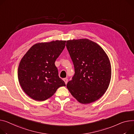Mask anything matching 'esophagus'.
Masks as SVG:
<instances>
[{
    "label": "esophagus",
    "mask_w": 134,
    "mask_h": 134,
    "mask_svg": "<svg viewBox=\"0 0 134 134\" xmlns=\"http://www.w3.org/2000/svg\"><path fill=\"white\" fill-rule=\"evenodd\" d=\"M64 81H65V83H66V84H67V82H68V79H66V78L64 79Z\"/></svg>",
    "instance_id": "esophagus-1"
}]
</instances>
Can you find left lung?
I'll return each mask as SVG.
<instances>
[{
  "mask_svg": "<svg viewBox=\"0 0 134 134\" xmlns=\"http://www.w3.org/2000/svg\"><path fill=\"white\" fill-rule=\"evenodd\" d=\"M66 47L75 70L72 80L67 84L68 91L83 104L99 99L110 81L108 56L99 44L87 39L68 40Z\"/></svg>",
  "mask_w": 134,
  "mask_h": 134,
  "instance_id": "8db88e82",
  "label": "left lung"
}]
</instances>
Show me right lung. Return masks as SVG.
<instances>
[{
  "instance_id": "obj_1",
  "label": "right lung",
  "mask_w": 134,
  "mask_h": 134,
  "mask_svg": "<svg viewBox=\"0 0 134 134\" xmlns=\"http://www.w3.org/2000/svg\"><path fill=\"white\" fill-rule=\"evenodd\" d=\"M66 42L56 40L35 44L21 60L18 69L19 82L24 92L33 100H46L58 88L66 86L55 65Z\"/></svg>"
}]
</instances>
